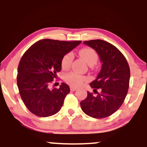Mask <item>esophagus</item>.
Returning a JSON list of instances; mask_svg holds the SVG:
<instances>
[{
  "label": "esophagus",
  "instance_id": "obj_1",
  "mask_svg": "<svg viewBox=\"0 0 147 147\" xmlns=\"http://www.w3.org/2000/svg\"><path fill=\"white\" fill-rule=\"evenodd\" d=\"M70 90L72 91V92H75V91L77 90V88L73 87V86H70Z\"/></svg>",
  "mask_w": 147,
  "mask_h": 147
}]
</instances>
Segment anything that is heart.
<instances>
[{
  "label": "heart",
  "instance_id": "obj_1",
  "mask_svg": "<svg viewBox=\"0 0 147 147\" xmlns=\"http://www.w3.org/2000/svg\"><path fill=\"white\" fill-rule=\"evenodd\" d=\"M79 54L80 56L89 65L92 66L95 64L98 60V55L96 51L91 48H84L80 50ZM72 61V53H68L63 56L61 61V67L64 69H68L70 66L71 63ZM65 80L67 84L72 86L78 87L82 85L83 83L86 80V77L83 75H79L76 72H71L67 73L65 76Z\"/></svg>",
  "mask_w": 147,
  "mask_h": 147
}]
</instances>
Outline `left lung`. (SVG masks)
Here are the masks:
<instances>
[{
  "mask_svg": "<svg viewBox=\"0 0 147 147\" xmlns=\"http://www.w3.org/2000/svg\"><path fill=\"white\" fill-rule=\"evenodd\" d=\"M83 43L96 51L102 66L96 79L90 83L96 95L88 92L80 103L81 109L92 118H106L118 110L125 98L130 78L129 65L123 53L107 41L96 39Z\"/></svg>",
  "mask_w": 147,
  "mask_h": 147,
  "instance_id": "obj_1",
  "label": "left lung"
}]
</instances>
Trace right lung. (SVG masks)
<instances>
[{
    "label": "right lung",
    "instance_id": "right-lung-1",
    "mask_svg": "<svg viewBox=\"0 0 147 147\" xmlns=\"http://www.w3.org/2000/svg\"><path fill=\"white\" fill-rule=\"evenodd\" d=\"M81 42L46 38L24 53L18 65L17 83L22 99L32 113L44 118L61 110L70 91L69 86L62 83L58 89H50L49 84L61 70L63 56Z\"/></svg>",
    "mask_w": 147,
    "mask_h": 147
}]
</instances>
